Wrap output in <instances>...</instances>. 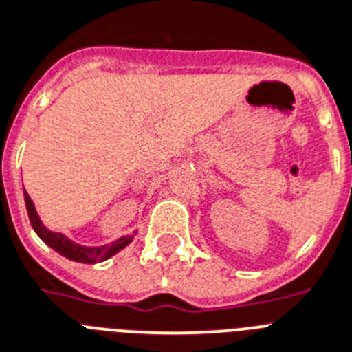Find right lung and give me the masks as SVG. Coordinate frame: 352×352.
Segmentation results:
<instances>
[{
  "label": "right lung",
  "mask_w": 352,
  "mask_h": 352,
  "mask_svg": "<svg viewBox=\"0 0 352 352\" xmlns=\"http://www.w3.org/2000/svg\"><path fill=\"white\" fill-rule=\"evenodd\" d=\"M23 193H25V204H27L28 219H30V224H32L37 236H39L45 244L50 245L54 251H57L59 255L65 256V258L74 260V262H81V264H97V262H104V260H108L110 256H113L121 250H124V248L133 241V235H126L107 245L77 244V242L70 241L67 235L48 230L47 226L43 224L41 219H39V215H37L36 206H34L32 199L28 197L27 191H23Z\"/></svg>",
  "instance_id": "right-lung-1"
}]
</instances>
